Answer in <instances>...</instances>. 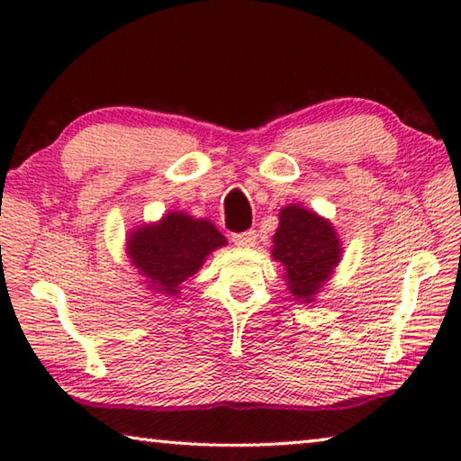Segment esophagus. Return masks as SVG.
Here are the masks:
<instances>
[{
  "label": "esophagus",
  "instance_id": "1",
  "mask_svg": "<svg viewBox=\"0 0 461 461\" xmlns=\"http://www.w3.org/2000/svg\"><path fill=\"white\" fill-rule=\"evenodd\" d=\"M233 241H236V246L241 248H252L256 246V240H258V233L254 230H248V231H241V233H233Z\"/></svg>",
  "mask_w": 461,
  "mask_h": 461
}]
</instances>
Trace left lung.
Returning a JSON list of instances; mask_svg holds the SVG:
<instances>
[{"instance_id":"left-lung-1","label":"left lung","mask_w":461,"mask_h":461,"mask_svg":"<svg viewBox=\"0 0 461 461\" xmlns=\"http://www.w3.org/2000/svg\"><path fill=\"white\" fill-rule=\"evenodd\" d=\"M278 217L272 258L285 267L286 288L293 299L313 303L341 260L338 233L330 221L301 205L280 209Z\"/></svg>"}]
</instances>
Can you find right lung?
Masks as SVG:
<instances>
[{"label":"right lung","mask_w":461,"mask_h":461,"mask_svg":"<svg viewBox=\"0 0 461 461\" xmlns=\"http://www.w3.org/2000/svg\"><path fill=\"white\" fill-rule=\"evenodd\" d=\"M225 244L228 240L209 220L170 212L158 223L131 231L126 249L131 267L146 276L148 288L176 296L178 286L203 267L213 249Z\"/></svg>","instance_id":"obj_1"}]
</instances>
